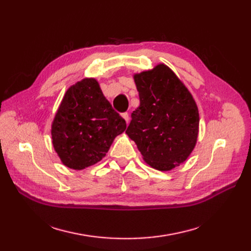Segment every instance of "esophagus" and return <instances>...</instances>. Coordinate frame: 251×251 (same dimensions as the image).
Segmentation results:
<instances>
[{
    "instance_id": "34e87169",
    "label": "esophagus",
    "mask_w": 251,
    "mask_h": 251,
    "mask_svg": "<svg viewBox=\"0 0 251 251\" xmlns=\"http://www.w3.org/2000/svg\"><path fill=\"white\" fill-rule=\"evenodd\" d=\"M121 116H123L125 118V120L126 121V124H128V121H130V116H128V113L127 112H125L121 114Z\"/></svg>"
}]
</instances>
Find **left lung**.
I'll return each mask as SVG.
<instances>
[{"label": "left lung", "mask_w": 251, "mask_h": 251, "mask_svg": "<svg viewBox=\"0 0 251 251\" xmlns=\"http://www.w3.org/2000/svg\"><path fill=\"white\" fill-rule=\"evenodd\" d=\"M140 104L126 133L151 168L170 171L195 148L199 113L193 96L165 65L135 76Z\"/></svg>", "instance_id": "1"}]
</instances>
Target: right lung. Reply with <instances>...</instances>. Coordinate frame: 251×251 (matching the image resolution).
<instances>
[{
  "label": "right lung",
  "mask_w": 251,
  "mask_h": 251,
  "mask_svg": "<svg viewBox=\"0 0 251 251\" xmlns=\"http://www.w3.org/2000/svg\"><path fill=\"white\" fill-rule=\"evenodd\" d=\"M126 120L105 100L95 79H82L67 91L52 125V142L60 160L82 170L100 161Z\"/></svg>",
  "instance_id": "add662e5"
}]
</instances>
